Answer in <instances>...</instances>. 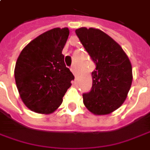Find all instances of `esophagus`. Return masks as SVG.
I'll return each instance as SVG.
<instances>
[{"mask_svg":"<svg viewBox=\"0 0 150 150\" xmlns=\"http://www.w3.org/2000/svg\"><path fill=\"white\" fill-rule=\"evenodd\" d=\"M70 70H71V72L74 74V75H75L76 74V68H75V65H73L71 67H70Z\"/></svg>","mask_w":150,"mask_h":150,"instance_id":"1","label":"esophagus"}]
</instances>
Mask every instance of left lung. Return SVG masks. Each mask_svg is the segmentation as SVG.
Masks as SVG:
<instances>
[{
    "mask_svg": "<svg viewBox=\"0 0 150 150\" xmlns=\"http://www.w3.org/2000/svg\"><path fill=\"white\" fill-rule=\"evenodd\" d=\"M75 33L96 65L91 91L83 95L84 105L96 115H109L126 100L133 80L130 60L121 46L99 29L81 27Z\"/></svg>",
    "mask_w": 150,
    "mask_h": 150,
    "instance_id": "left-lung-1",
    "label": "left lung"
}]
</instances>
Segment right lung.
<instances>
[{"label":"right lung","instance_id":"obj_1","mask_svg":"<svg viewBox=\"0 0 150 150\" xmlns=\"http://www.w3.org/2000/svg\"><path fill=\"white\" fill-rule=\"evenodd\" d=\"M69 34L67 27L45 31L31 40L16 60L14 74L19 94L35 113L49 115L56 110L75 79L62 54Z\"/></svg>","mask_w":150,"mask_h":150}]
</instances>
